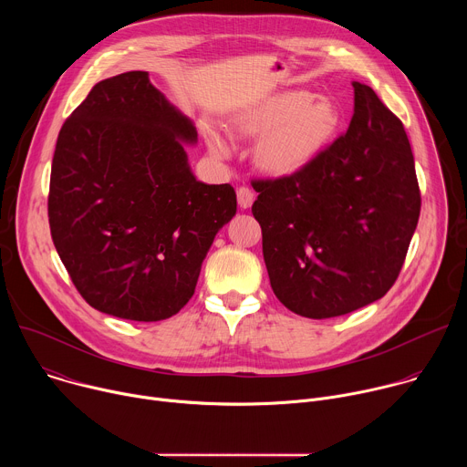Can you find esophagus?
<instances>
[{
	"instance_id": "1",
	"label": "esophagus",
	"mask_w": 467,
	"mask_h": 467,
	"mask_svg": "<svg viewBox=\"0 0 467 467\" xmlns=\"http://www.w3.org/2000/svg\"><path fill=\"white\" fill-rule=\"evenodd\" d=\"M236 197H238L240 209H249V207L253 205V202H254V193H253V190H249L247 186H240V188L236 190Z\"/></svg>"
}]
</instances>
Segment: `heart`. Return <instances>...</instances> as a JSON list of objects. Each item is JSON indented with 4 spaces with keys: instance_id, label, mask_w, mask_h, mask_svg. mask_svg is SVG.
I'll list each match as a JSON object with an SVG mask.
<instances>
[{
    "instance_id": "b5f03b06",
    "label": "heart",
    "mask_w": 467,
    "mask_h": 467,
    "mask_svg": "<svg viewBox=\"0 0 467 467\" xmlns=\"http://www.w3.org/2000/svg\"><path fill=\"white\" fill-rule=\"evenodd\" d=\"M245 135H264L254 150L256 164L272 175H294L312 164L337 135L338 107L305 90H288L258 101L238 119ZM214 153L227 155L229 146L209 132Z\"/></svg>"
}]
</instances>
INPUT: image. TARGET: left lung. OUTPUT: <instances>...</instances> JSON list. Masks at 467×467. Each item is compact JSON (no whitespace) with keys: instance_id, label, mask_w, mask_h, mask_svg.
<instances>
[{"instance_id":"left-lung-1","label":"left lung","mask_w":467,"mask_h":467,"mask_svg":"<svg viewBox=\"0 0 467 467\" xmlns=\"http://www.w3.org/2000/svg\"><path fill=\"white\" fill-rule=\"evenodd\" d=\"M346 135L305 170L253 181V216L277 299L325 319L380 299L416 231L421 195L405 127L358 81Z\"/></svg>"}]
</instances>
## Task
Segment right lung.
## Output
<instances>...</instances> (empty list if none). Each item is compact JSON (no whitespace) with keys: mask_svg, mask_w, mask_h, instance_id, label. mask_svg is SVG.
<instances>
[{"mask_svg":"<svg viewBox=\"0 0 467 467\" xmlns=\"http://www.w3.org/2000/svg\"><path fill=\"white\" fill-rule=\"evenodd\" d=\"M193 121L148 72L99 81L64 121L51 164L55 249L83 299L130 321H161L193 296L218 231L236 214L231 184L197 181Z\"/></svg>","mask_w":467,"mask_h":467,"instance_id":"1","label":"right lung"}]
</instances>
